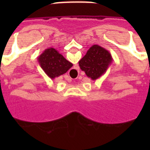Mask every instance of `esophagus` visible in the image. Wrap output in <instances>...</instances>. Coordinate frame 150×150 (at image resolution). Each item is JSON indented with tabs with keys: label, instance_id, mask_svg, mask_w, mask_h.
I'll return each mask as SVG.
<instances>
[{
	"label": "esophagus",
	"instance_id": "esophagus-1",
	"mask_svg": "<svg viewBox=\"0 0 150 150\" xmlns=\"http://www.w3.org/2000/svg\"><path fill=\"white\" fill-rule=\"evenodd\" d=\"M76 69H73V70H71V71L69 72V76H70V77H71V76H76Z\"/></svg>",
	"mask_w": 150,
	"mask_h": 150
}]
</instances>
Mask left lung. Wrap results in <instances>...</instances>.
Segmentation results:
<instances>
[{"label":"left lung","mask_w":150,"mask_h":150,"mask_svg":"<svg viewBox=\"0 0 150 150\" xmlns=\"http://www.w3.org/2000/svg\"><path fill=\"white\" fill-rule=\"evenodd\" d=\"M112 62L109 51L98 45H93L80 59L79 65L88 78L96 80L105 74Z\"/></svg>","instance_id":"8db88e82"}]
</instances>
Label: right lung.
<instances>
[{
  "label": "right lung",
  "mask_w": 150,
  "mask_h": 150,
  "mask_svg": "<svg viewBox=\"0 0 150 150\" xmlns=\"http://www.w3.org/2000/svg\"><path fill=\"white\" fill-rule=\"evenodd\" d=\"M38 60L45 74L52 79L65 74L73 66L59 51L52 47L45 50Z\"/></svg>",
  "instance_id": "1"
}]
</instances>
